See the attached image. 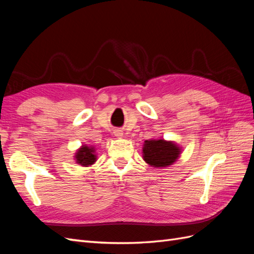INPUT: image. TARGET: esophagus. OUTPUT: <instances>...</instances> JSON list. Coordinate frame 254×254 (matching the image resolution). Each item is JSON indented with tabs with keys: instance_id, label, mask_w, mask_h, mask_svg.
<instances>
[{
	"instance_id": "1",
	"label": "esophagus",
	"mask_w": 254,
	"mask_h": 254,
	"mask_svg": "<svg viewBox=\"0 0 254 254\" xmlns=\"http://www.w3.org/2000/svg\"><path fill=\"white\" fill-rule=\"evenodd\" d=\"M114 134L117 135V136H119V137H121L123 135V131H122V130H120V129H117L114 131Z\"/></svg>"
}]
</instances>
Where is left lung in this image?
Here are the masks:
<instances>
[{
	"instance_id": "1",
	"label": "left lung",
	"mask_w": 254,
	"mask_h": 254,
	"mask_svg": "<svg viewBox=\"0 0 254 254\" xmlns=\"http://www.w3.org/2000/svg\"><path fill=\"white\" fill-rule=\"evenodd\" d=\"M180 147L174 142L160 140H146L143 146V159L152 167H167L179 158Z\"/></svg>"
}]
</instances>
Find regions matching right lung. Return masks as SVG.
I'll list each match as a JSON object with an SVG mask.
<instances>
[{"label": "right lung", "mask_w": 254, "mask_h": 254, "mask_svg": "<svg viewBox=\"0 0 254 254\" xmlns=\"http://www.w3.org/2000/svg\"><path fill=\"white\" fill-rule=\"evenodd\" d=\"M76 163L80 164L81 166H89L93 164L96 161L95 149L92 146L82 145L81 148H79L75 153Z\"/></svg>", "instance_id": "1"}]
</instances>
